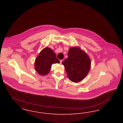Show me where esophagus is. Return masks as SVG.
<instances>
[{
    "label": "esophagus",
    "mask_w": 123,
    "mask_h": 123,
    "mask_svg": "<svg viewBox=\"0 0 123 123\" xmlns=\"http://www.w3.org/2000/svg\"><path fill=\"white\" fill-rule=\"evenodd\" d=\"M62 61H63V60H61L60 61V64H62Z\"/></svg>",
    "instance_id": "34e87169"
}]
</instances>
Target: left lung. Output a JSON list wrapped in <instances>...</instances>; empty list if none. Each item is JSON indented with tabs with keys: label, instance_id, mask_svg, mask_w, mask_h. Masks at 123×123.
Listing matches in <instances>:
<instances>
[{
	"label": "left lung",
	"instance_id": "1",
	"mask_svg": "<svg viewBox=\"0 0 123 123\" xmlns=\"http://www.w3.org/2000/svg\"><path fill=\"white\" fill-rule=\"evenodd\" d=\"M68 57L62 63L71 81H82L88 75L91 67V60L87 53L79 47L69 49Z\"/></svg>",
	"mask_w": 123,
	"mask_h": 123
}]
</instances>
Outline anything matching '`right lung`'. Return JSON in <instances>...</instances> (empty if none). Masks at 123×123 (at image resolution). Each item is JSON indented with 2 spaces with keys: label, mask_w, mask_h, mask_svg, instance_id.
Masks as SVG:
<instances>
[{
  "label": "right lung",
  "mask_w": 123,
  "mask_h": 123,
  "mask_svg": "<svg viewBox=\"0 0 123 123\" xmlns=\"http://www.w3.org/2000/svg\"><path fill=\"white\" fill-rule=\"evenodd\" d=\"M59 63L53 50L49 47H46L41 50L35 59V68L39 75L45 76L50 72L53 64Z\"/></svg>",
  "instance_id": "right-lung-1"
}]
</instances>
